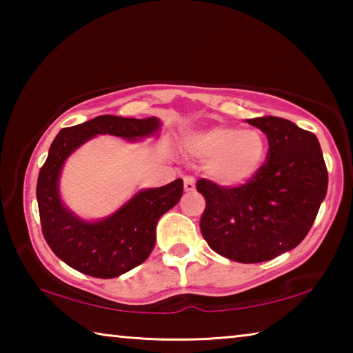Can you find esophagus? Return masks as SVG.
Here are the masks:
<instances>
[{
  "label": "esophagus",
  "instance_id": "1",
  "mask_svg": "<svg viewBox=\"0 0 353 353\" xmlns=\"http://www.w3.org/2000/svg\"><path fill=\"white\" fill-rule=\"evenodd\" d=\"M183 188L185 191H194L196 190V181L191 176L183 177Z\"/></svg>",
  "mask_w": 353,
  "mask_h": 353
}]
</instances>
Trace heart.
<instances>
[{
	"instance_id": "1",
	"label": "heart",
	"mask_w": 353,
	"mask_h": 353,
	"mask_svg": "<svg viewBox=\"0 0 353 353\" xmlns=\"http://www.w3.org/2000/svg\"><path fill=\"white\" fill-rule=\"evenodd\" d=\"M191 157L205 163L207 176L221 187H240L261 170L268 143L259 129L213 126L185 140Z\"/></svg>"
}]
</instances>
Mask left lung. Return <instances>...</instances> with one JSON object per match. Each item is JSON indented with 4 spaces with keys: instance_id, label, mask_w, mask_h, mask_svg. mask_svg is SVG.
<instances>
[{
    "instance_id": "8db88e82",
    "label": "left lung",
    "mask_w": 353,
    "mask_h": 353,
    "mask_svg": "<svg viewBox=\"0 0 353 353\" xmlns=\"http://www.w3.org/2000/svg\"><path fill=\"white\" fill-rule=\"evenodd\" d=\"M270 143L266 163L254 179L223 188L205 179L201 232L214 252L240 263H260L294 249L325 199L328 174L316 135L277 117L248 119Z\"/></svg>"
}]
</instances>
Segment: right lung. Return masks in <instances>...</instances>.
Here are the masks:
<instances>
[{
	"instance_id": "obj_1",
	"label": "right lung",
	"mask_w": 353,
	"mask_h": 353,
	"mask_svg": "<svg viewBox=\"0 0 353 353\" xmlns=\"http://www.w3.org/2000/svg\"><path fill=\"white\" fill-rule=\"evenodd\" d=\"M159 118L146 119L101 115L65 128L51 143L37 181L41 230L59 259L73 270L99 279H113L141 265L155 244V227L162 214L182 198L183 181L159 188L139 190L109 216L97 221L81 218L63 204L61 174L67 159L97 135H113L139 141L157 135Z\"/></svg>"
}]
</instances>
